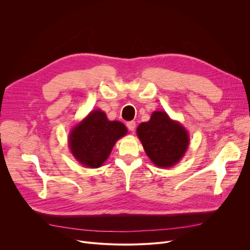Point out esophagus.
Returning <instances> with one entry per match:
<instances>
[{
  "mask_svg": "<svg viewBox=\"0 0 250 250\" xmlns=\"http://www.w3.org/2000/svg\"><path fill=\"white\" fill-rule=\"evenodd\" d=\"M126 126L129 130H132V132H134L135 128H136V123L135 122H128L126 123Z\"/></svg>",
  "mask_w": 250,
  "mask_h": 250,
  "instance_id": "obj_1",
  "label": "esophagus"
}]
</instances>
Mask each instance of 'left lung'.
<instances>
[{
  "label": "left lung",
  "mask_w": 250,
  "mask_h": 250,
  "mask_svg": "<svg viewBox=\"0 0 250 250\" xmlns=\"http://www.w3.org/2000/svg\"><path fill=\"white\" fill-rule=\"evenodd\" d=\"M137 135L150 160L158 167H172L188 147V130L165 111H154L150 121L142 123Z\"/></svg>",
  "instance_id": "left-lung-1"
}]
</instances>
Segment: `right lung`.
<instances>
[{"label":"right lung","instance_id":"right-lung-1","mask_svg":"<svg viewBox=\"0 0 250 250\" xmlns=\"http://www.w3.org/2000/svg\"><path fill=\"white\" fill-rule=\"evenodd\" d=\"M127 133L121 122H110L100 109L91 111L79 123L69 137L73 156L80 164L98 168L108 158L116 141Z\"/></svg>","mask_w":250,"mask_h":250}]
</instances>
